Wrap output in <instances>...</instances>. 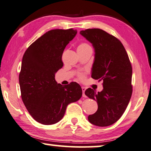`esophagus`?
<instances>
[{"mask_svg":"<svg viewBox=\"0 0 151 151\" xmlns=\"http://www.w3.org/2000/svg\"><path fill=\"white\" fill-rule=\"evenodd\" d=\"M81 90H82V92H83V97H84V98H86V95H85V93H84V92H85V91H86V88L85 87H81Z\"/></svg>","mask_w":151,"mask_h":151,"instance_id":"esophagus-1","label":"esophagus"}]
</instances>
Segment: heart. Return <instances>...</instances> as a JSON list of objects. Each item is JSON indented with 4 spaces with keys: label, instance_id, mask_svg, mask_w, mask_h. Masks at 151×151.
Returning a JSON list of instances; mask_svg holds the SVG:
<instances>
[{
    "label": "heart",
    "instance_id": "heart-1",
    "mask_svg": "<svg viewBox=\"0 0 151 151\" xmlns=\"http://www.w3.org/2000/svg\"><path fill=\"white\" fill-rule=\"evenodd\" d=\"M89 48H91V47L90 46L89 44L86 43H81V44H80V45L78 46V49H89ZM83 77H84V76H83V74H80V78L81 79H83Z\"/></svg>",
    "mask_w": 151,
    "mask_h": 151
}]
</instances>
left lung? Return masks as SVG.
Here are the masks:
<instances>
[{
  "label": "left lung",
  "instance_id": "obj_1",
  "mask_svg": "<svg viewBox=\"0 0 151 151\" xmlns=\"http://www.w3.org/2000/svg\"><path fill=\"white\" fill-rule=\"evenodd\" d=\"M80 34L95 50L92 78L103 81L102 92L88 88L85 94L98 103V110L88 120L98 127H108L120 119L131 98L132 70L129 58L119 39L100 29H88Z\"/></svg>",
  "mask_w": 151,
  "mask_h": 151
}]
</instances>
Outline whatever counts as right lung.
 <instances>
[{"mask_svg": "<svg viewBox=\"0 0 151 151\" xmlns=\"http://www.w3.org/2000/svg\"><path fill=\"white\" fill-rule=\"evenodd\" d=\"M76 34L73 29L49 31L23 55L19 78L22 100L31 116L41 124L58 122L69 104L82 96L78 83L62 86L55 80V73L63 65L64 49Z\"/></svg>", "mask_w": 151, "mask_h": 151, "instance_id": "obj_1", "label": "right lung"}]
</instances>
